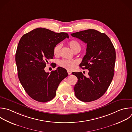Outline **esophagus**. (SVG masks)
Returning a JSON list of instances; mask_svg holds the SVG:
<instances>
[{
  "instance_id": "34e87169",
  "label": "esophagus",
  "mask_w": 132,
  "mask_h": 132,
  "mask_svg": "<svg viewBox=\"0 0 132 132\" xmlns=\"http://www.w3.org/2000/svg\"><path fill=\"white\" fill-rule=\"evenodd\" d=\"M68 74H69V75H70V74H71L72 72H71V71H69V70H68Z\"/></svg>"
}]
</instances>
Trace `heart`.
<instances>
[{
  "mask_svg": "<svg viewBox=\"0 0 132 132\" xmlns=\"http://www.w3.org/2000/svg\"><path fill=\"white\" fill-rule=\"evenodd\" d=\"M70 48L74 52H80L81 50V46L80 44L76 41H71L69 43ZM62 45L61 43L57 44L54 48V53L55 55L58 56L59 55L62 48ZM59 65L62 68H65L67 70H72L74 68L75 65L77 63L76 60H70L65 59H61L58 61V62Z\"/></svg>",
  "mask_w": 132,
  "mask_h": 132,
  "instance_id": "1",
  "label": "heart"
}]
</instances>
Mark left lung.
Listing matches in <instances>:
<instances>
[{"label":"left lung","mask_w":132,"mask_h":132,"mask_svg":"<svg viewBox=\"0 0 132 132\" xmlns=\"http://www.w3.org/2000/svg\"><path fill=\"white\" fill-rule=\"evenodd\" d=\"M71 36L86 43V54L80 67L89 71L88 77L81 72H74L78 81L74 87L76 97L83 102L100 98L107 91L114 75L116 51L109 37L94 29H88Z\"/></svg>","instance_id":"8db88e82"}]
</instances>
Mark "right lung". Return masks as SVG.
<instances>
[{"label":"right lung","mask_w":132,"mask_h":132,"mask_svg":"<svg viewBox=\"0 0 132 132\" xmlns=\"http://www.w3.org/2000/svg\"><path fill=\"white\" fill-rule=\"evenodd\" d=\"M69 35L38 28L25 34L20 39L15 61L19 80L26 93L40 102L52 100L60 82L68 76L64 68L58 67L51 73L44 68L54 57V48Z\"/></svg>","instance_id":"obj_1"}]
</instances>
